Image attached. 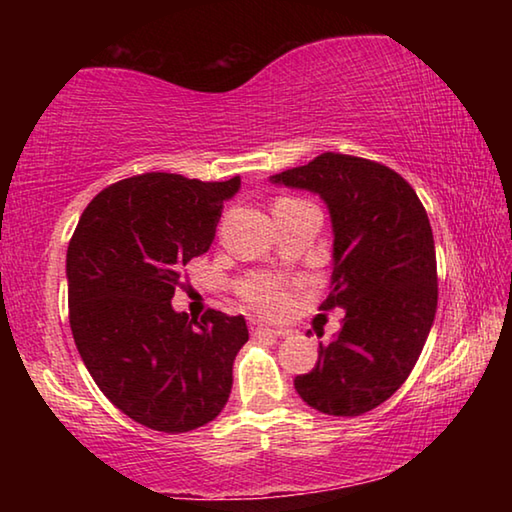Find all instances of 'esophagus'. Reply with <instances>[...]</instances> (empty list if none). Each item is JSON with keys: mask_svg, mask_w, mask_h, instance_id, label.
I'll use <instances>...</instances> for the list:
<instances>
[{"mask_svg": "<svg viewBox=\"0 0 512 512\" xmlns=\"http://www.w3.org/2000/svg\"><path fill=\"white\" fill-rule=\"evenodd\" d=\"M250 329H253V334H266V336H284L287 332L284 329H275V327H268L264 323H259V320H250Z\"/></svg>", "mask_w": 512, "mask_h": 512, "instance_id": "34e87169", "label": "esophagus"}]
</instances>
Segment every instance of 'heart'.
Segmentation results:
<instances>
[{"label": "heart", "mask_w": 512, "mask_h": 512, "mask_svg": "<svg viewBox=\"0 0 512 512\" xmlns=\"http://www.w3.org/2000/svg\"><path fill=\"white\" fill-rule=\"evenodd\" d=\"M241 296L266 314H282L289 307L287 284L271 275H253L241 284Z\"/></svg>", "instance_id": "obj_1"}]
</instances>
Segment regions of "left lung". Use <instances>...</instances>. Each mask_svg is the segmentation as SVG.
Segmentation results:
<instances>
[{
  "label": "left lung",
  "mask_w": 512,
  "mask_h": 512,
  "mask_svg": "<svg viewBox=\"0 0 512 512\" xmlns=\"http://www.w3.org/2000/svg\"><path fill=\"white\" fill-rule=\"evenodd\" d=\"M318 194L332 221V277L320 309L345 311L339 334L293 379L311 409L361 415L386 402L418 361L438 305L436 248L418 194L393 169L323 153L271 176Z\"/></svg>",
  "instance_id": "8db88e82"
}]
</instances>
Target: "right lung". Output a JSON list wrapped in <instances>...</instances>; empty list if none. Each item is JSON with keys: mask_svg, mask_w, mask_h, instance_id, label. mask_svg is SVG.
<instances>
[{"mask_svg": "<svg viewBox=\"0 0 512 512\" xmlns=\"http://www.w3.org/2000/svg\"><path fill=\"white\" fill-rule=\"evenodd\" d=\"M241 178L203 183L144 173L103 189L67 248L69 325L85 368L128 418L164 433L203 427L223 411L244 316L171 307L180 271L210 250L223 201Z\"/></svg>", "mask_w": 512, "mask_h": 512, "instance_id": "right-lung-1", "label": "right lung"}]
</instances>
